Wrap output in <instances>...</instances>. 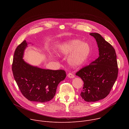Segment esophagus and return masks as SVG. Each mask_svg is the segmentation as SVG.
I'll return each instance as SVG.
<instances>
[{
  "label": "esophagus",
  "mask_w": 129,
  "mask_h": 129,
  "mask_svg": "<svg viewBox=\"0 0 129 129\" xmlns=\"http://www.w3.org/2000/svg\"><path fill=\"white\" fill-rule=\"evenodd\" d=\"M67 76L68 78H75V76L73 74V73H72L71 72H69L68 74L67 75Z\"/></svg>",
  "instance_id": "34e87169"
}]
</instances>
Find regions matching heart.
I'll return each mask as SVG.
<instances>
[{
	"label": "heart",
	"instance_id": "heart-1",
	"mask_svg": "<svg viewBox=\"0 0 129 129\" xmlns=\"http://www.w3.org/2000/svg\"><path fill=\"white\" fill-rule=\"evenodd\" d=\"M91 48L89 44L78 39L66 41L60 46L59 52L61 55H67L73 52L68 59L70 64L80 66L84 63L89 56Z\"/></svg>",
	"mask_w": 129,
	"mask_h": 129
}]
</instances>
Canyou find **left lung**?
<instances>
[{"mask_svg":"<svg viewBox=\"0 0 129 129\" xmlns=\"http://www.w3.org/2000/svg\"><path fill=\"white\" fill-rule=\"evenodd\" d=\"M97 42L99 57L76 73L84 82L80 95L85 101L94 102L105 98L118 76L116 54L113 47L98 33H90Z\"/></svg>","mask_w":129,"mask_h":129,"instance_id":"left-lung-1","label":"left lung"}]
</instances>
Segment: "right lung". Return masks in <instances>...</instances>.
Masks as SVG:
<instances>
[{
	"instance_id": "1",
	"label": "right lung",
	"mask_w": 129,
	"mask_h": 129,
	"mask_svg": "<svg viewBox=\"0 0 129 129\" xmlns=\"http://www.w3.org/2000/svg\"><path fill=\"white\" fill-rule=\"evenodd\" d=\"M27 45L25 40L14 52L12 69L15 80L22 95L28 100L45 103L52 100L57 86L66 77L64 70L44 69L27 64L22 59Z\"/></svg>"
}]
</instances>
